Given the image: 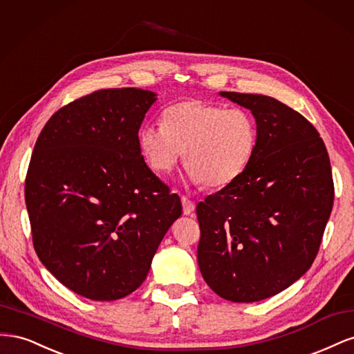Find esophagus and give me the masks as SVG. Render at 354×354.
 <instances>
[{
	"label": "esophagus",
	"mask_w": 354,
	"mask_h": 354,
	"mask_svg": "<svg viewBox=\"0 0 354 354\" xmlns=\"http://www.w3.org/2000/svg\"><path fill=\"white\" fill-rule=\"evenodd\" d=\"M181 203H183V212L186 216H190L195 211V202L190 201L187 196H181Z\"/></svg>",
	"instance_id": "1"
}]
</instances>
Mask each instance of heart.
<instances>
[{"label":"heart","instance_id":"1","mask_svg":"<svg viewBox=\"0 0 354 354\" xmlns=\"http://www.w3.org/2000/svg\"><path fill=\"white\" fill-rule=\"evenodd\" d=\"M257 138V122L246 109L185 100L168 106L162 124L143 125L138 146L158 174L171 173L185 151L187 174L194 183L223 187L248 167Z\"/></svg>","mask_w":354,"mask_h":354}]
</instances>
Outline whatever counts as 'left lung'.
<instances>
[{"instance_id":"1","label":"left lung","mask_w":354,"mask_h":354,"mask_svg":"<svg viewBox=\"0 0 354 354\" xmlns=\"http://www.w3.org/2000/svg\"><path fill=\"white\" fill-rule=\"evenodd\" d=\"M250 109L259 138L243 173L196 207L198 264L233 303L279 294L313 264L334 203L328 151L306 118L269 95L221 91Z\"/></svg>"}]
</instances>
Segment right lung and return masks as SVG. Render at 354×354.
<instances>
[{
    "mask_svg": "<svg viewBox=\"0 0 354 354\" xmlns=\"http://www.w3.org/2000/svg\"><path fill=\"white\" fill-rule=\"evenodd\" d=\"M155 93L109 88L63 106L39 133L25 180L41 263L75 294L113 301L143 283L181 216L145 162L138 130Z\"/></svg>",
    "mask_w": 354,
    "mask_h": 354,
    "instance_id": "obj_1",
    "label": "right lung"
}]
</instances>
